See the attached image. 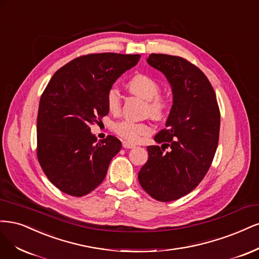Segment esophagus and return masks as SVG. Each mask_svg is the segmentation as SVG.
I'll list each match as a JSON object with an SVG mask.
<instances>
[{"label": "esophagus", "instance_id": "34e87169", "mask_svg": "<svg viewBox=\"0 0 259 259\" xmlns=\"http://www.w3.org/2000/svg\"><path fill=\"white\" fill-rule=\"evenodd\" d=\"M122 146H123L124 148H133V147H136L135 144L130 143V142H128V141H123V142H122Z\"/></svg>", "mask_w": 259, "mask_h": 259}]
</instances>
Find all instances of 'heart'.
<instances>
[{
    "instance_id": "obj_1",
    "label": "heart",
    "mask_w": 259,
    "mask_h": 259,
    "mask_svg": "<svg viewBox=\"0 0 259 259\" xmlns=\"http://www.w3.org/2000/svg\"><path fill=\"white\" fill-rule=\"evenodd\" d=\"M130 93L147 101V113L156 119L165 115L169 107V99L159 95V84L156 79L146 74H136L126 84ZM107 107L111 112H117L120 107V94L117 88L112 87L106 96ZM115 132L129 141H138L141 137L152 132L149 124L124 119L114 124Z\"/></svg>"
}]
</instances>
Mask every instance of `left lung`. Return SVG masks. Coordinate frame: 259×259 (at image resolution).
Masks as SVG:
<instances>
[{"label":"left lung","instance_id":"obj_1","mask_svg":"<svg viewBox=\"0 0 259 259\" xmlns=\"http://www.w3.org/2000/svg\"><path fill=\"white\" fill-rule=\"evenodd\" d=\"M147 63L170 82L173 104L165 128L147 146L148 160L138 178L146 193L158 201L178 200L202 181L218 148L221 113L215 91L203 72L184 58L152 54ZM169 147L170 152L164 153Z\"/></svg>","mask_w":259,"mask_h":259}]
</instances>
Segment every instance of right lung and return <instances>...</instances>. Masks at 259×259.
Listing matches in <instances>:
<instances>
[{
    "label": "right lung",
    "mask_w": 259,
    "mask_h": 259,
    "mask_svg": "<svg viewBox=\"0 0 259 259\" xmlns=\"http://www.w3.org/2000/svg\"><path fill=\"white\" fill-rule=\"evenodd\" d=\"M140 55L90 54L58 70L39 100L37 158L48 180L63 193L81 197L104 180L121 148L113 136L97 141L90 124L108 114L106 96Z\"/></svg>",
    "instance_id": "obj_1"
}]
</instances>
